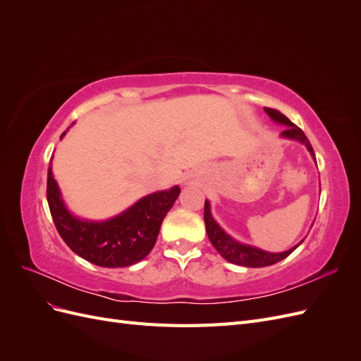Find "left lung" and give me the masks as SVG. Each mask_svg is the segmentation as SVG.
<instances>
[{
  "label": "left lung",
  "instance_id": "left-lung-1",
  "mask_svg": "<svg viewBox=\"0 0 361 361\" xmlns=\"http://www.w3.org/2000/svg\"><path fill=\"white\" fill-rule=\"evenodd\" d=\"M265 111H267V114L272 120H276V122L288 126L281 133L283 137L301 141V143H304L305 146H307L309 152L314 157L313 147L310 145V141L307 140V137H305V134L302 133V129H300L297 125L292 123L285 114H281L279 110H274V108L265 106ZM203 216H204V224H206V233H207V236H209V241L212 243L215 250L227 262H231V264L241 265V267L262 268V267L274 265V264H277V262L288 257L292 253V251L302 243L301 241L298 245H295L293 248H290L288 251H283V253H268V251H264V250H259V248H255V247H250V245L238 243V241H235V239H232L231 236H228L223 231V228L214 221V218L211 215V209H209V202H207V200L204 202V214H203Z\"/></svg>",
  "mask_w": 361,
  "mask_h": 361
}]
</instances>
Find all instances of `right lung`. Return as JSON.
Instances as JSON below:
<instances>
[{
    "mask_svg": "<svg viewBox=\"0 0 361 361\" xmlns=\"http://www.w3.org/2000/svg\"><path fill=\"white\" fill-rule=\"evenodd\" d=\"M64 134L66 130L61 137ZM179 192V187H173L149 194L111 220L82 221L64 207L57 182L48 169L47 199L59 235L73 253L104 268H123L143 260L154 248L164 216Z\"/></svg>",
    "mask_w": 361,
    "mask_h": 361,
    "instance_id": "1",
    "label": "right lung"
}]
</instances>
